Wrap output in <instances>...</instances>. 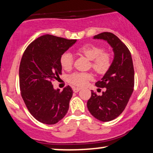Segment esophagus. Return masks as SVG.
<instances>
[{"label": "esophagus", "instance_id": "obj_1", "mask_svg": "<svg viewBox=\"0 0 153 153\" xmlns=\"http://www.w3.org/2000/svg\"><path fill=\"white\" fill-rule=\"evenodd\" d=\"M80 90V88H78V87H74L73 88V91L75 92V93L78 92Z\"/></svg>", "mask_w": 153, "mask_h": 153}]
</instances>
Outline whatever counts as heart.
Returning a JSON list of instances; mask_svg holds the SVG:
<instances>
[{
	"label": "heart",
	"instance_id": "b5f03b06",
	"mask_svg": "<svg viewBox=\"0 0 153 153\" xmlns=\"http://www.w3.org/2000/svg\"><path fill=\"white\" fill-rule=\"evenodd\" d=\"M77 53L90 60L89 68H91L98 75H104L112 66V56L110 52L100 46L85 45L77 49ZM59 64L63 70H71L73 65V57L71 53L65 52L60 56ZM93 78L90 73H74L68 77V81L75 86L82 87L86 85Z\"/></svg>",
	"mask_w": 153,
	"mask_h": 153
}]
</instances>
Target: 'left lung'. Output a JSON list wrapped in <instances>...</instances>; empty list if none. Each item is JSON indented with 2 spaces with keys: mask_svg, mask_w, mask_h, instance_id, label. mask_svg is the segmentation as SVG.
<instances>
[{
  "mask_svg": "<svg viewBox=\"0 0 153 153\" xmlns=\"http://www.w3.org/2000/svg\"><path fill=\"white\" fill-rule=\"evenodd\" d=\"M108 42L113 48L112 66L101 80L95 83L98 88H106L102 96L92 91L87 107L92 115L103 122L118 117L125 110L134 87V70L128 47L113 33L104 32L94 37Z\"/></svg>",
  "mask_w": 153,
  "mask_h": 153,
  "instance_id": "8db88e82",
  "label": "left lung"
}]
</instances>
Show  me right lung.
<instances>
[{"label": "right lung", "instance_id": "1", "mask_svg": "<svg viewBox=\"0 0 153 153\" xmlns=\"http://www.w3.org/2000/svg\"><path fill=\"white\" fill-rule=\"evenodd\" d=\"M76 40L42 36L27 47L19 65V88L28 111L41 123L55 124L63 118L73 97L70 85L60 91L51 82L62 75L59 57Z\"/></svg>", "mask_w": 153, "mask_h": 153}]
</instances>
